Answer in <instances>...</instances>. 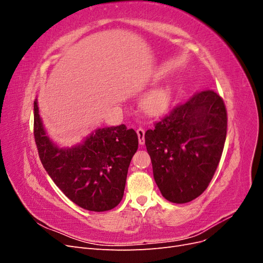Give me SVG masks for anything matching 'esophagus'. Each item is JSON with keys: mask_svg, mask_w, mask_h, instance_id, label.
<instances>
[{"mask_svg": "<svg viewBox=\"0 0 263 263\" xmlns=\"http://www.w3.org/2000/svg\"><path fill=\"white\" fill-rule=\"evenodd\" d=\"M137 135H138V141L139 145H144L145 144V130L142 128L137 129Z\"/></svg>", "mask_w": 263, "mask_h": 263, "instance_id": "obj_1", "label": "esophagus"}]
</instances>
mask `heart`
<instances>
[{
    "mask_svg": "<svg viewBox=\"0 0 263 263\" xmlns=\"http://www.w3.org/2000/svg\"><path fill=\"white\" fill-rule=\"evenodd\" d=\"M173 90L169 85H161L147 92L140 100V108L151 116L164 114L170 107Z\"/></svg>",
    "mask_w": 263,
    "mask_h": 263,
    "instance_id": "b5f03b06",
    "label": "heart"
}]
</instances>
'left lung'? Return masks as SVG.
<instances>
[{
  "mask_svg": "<svg viewBox=\"0 0 263 263\" xmlns=\"http://www.w3.org/2000/svg\"><path fill=\"white\" fill-rule=\"evenodd\" d=\"M227 133L221 98L208 90L193 95L145 134L154 179L169 202L184 204L209 186Z\"/></svg>",
  "mask_w": 263,
  "mask_h": 263,
  "instance_id": "left-lung-1",
  "label": "left lung"
}]
</instances>
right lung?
Segmentation results:
<instances>
[{
    "instance_id": "right-lung-1",
    "label": "right lung",
    "mask_w": 263,
    "mask_h": 263,
    "mask_svg": "<svg viewBox=\"0 0 263 263\" xmlns=\"http://www.w3.org/2000/svg\"><path fill=\"white\" fill-rule=\"evenodd\" d=\"M34 134L45 170L62 192L80 208L105 212L122 201L127 172L138 149L133 128L100 127L80 144L61 147L48 136L34 102Z\"/></svg>"
}]
</instances>
